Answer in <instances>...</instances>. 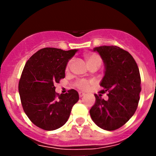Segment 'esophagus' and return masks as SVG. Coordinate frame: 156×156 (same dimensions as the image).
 <instances>
[{
	"label": "esophagus",
	"instance_id": "obj_1",
	"mask_svg": "<svg viewBox=\"0 0 156 156\" xmlns=\"http://www.w3.org/2000/svg\"><path fill=\"white\" fill-rule=\"evenodd\" d=\"M84 94H84V93H83V92H79V97H82L84 95Z\"/></svg>",
	"mask_w": 156,
	"mask_h": 156
}]
</instances>
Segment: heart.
Listing matches in <instances>:
<instances>
[{"instance_id":"b5f03b06","label":"heart","mask_w":156,"mask_h":156,"mask_svg":"<svg viewBox=\"0 0 156 156\" xmlns=\"http://www.w3.org/2000/svg\"><path fill=\"white\" fill-rule=\"evenodd\" d=\"M84 59H85L86 63H87L88 67L91 66H97L99 67L101 65L102 59L100 58V56H99L97 53H87V55H85L84 56ZM71 61H69L68 65H67L66 70H68L69 66H70ZM92 84V81H87L85 80H81V81H78L76 84L77 87L79 89L83 90H86L88 88L90 87V85Z\"/></svg>"}]
</instances>
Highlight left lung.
I'll return each instance as SVG.
<instances>
[{
	"instance_id": "8db88e82",
	"label": "left lung",
	"mask_w": 156,
	"mask_h": 156,
	"mask_svg": "<svg viewBox=\"0 0 156 156\" xmlns=\"http://www.w3.org/2000/svg\"><path fill=\"white\" fill-rule=\"evenodd\" d=\"M94 51L99 53L104 63L100 93L107 92L108 100L94 94L96 102L90 115L100 128L114 130L123 126L136 112L141 91L140 71L133 56L119 47L100 46Z\"/></svg>"
}]
</instances>
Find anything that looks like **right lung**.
Instances as JSON below:
<instances>
[{
    "mask_svg": "<svg viewBox=\"0 0 156 156\" xmlns=\"http://www.w3.org/2000/svg\"><path fill=\"white\" fill-rule=\"evenodd\" d=\"M77 51L45 48L33 54L25 65L19 93L25 113L37 127L46 130L61 127L79 100L75 90L59 95L54 86L65 78L67 63Z\"/></svg>",
    "mask_w": 156,
    "mask_h": 156,
    "instance_id": "1",
    "label": "right lung"
}]
</instances>
